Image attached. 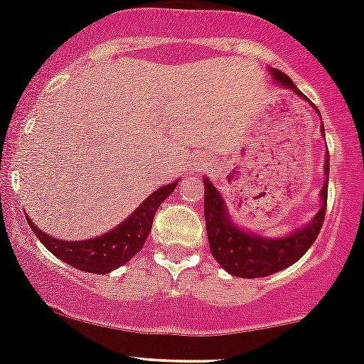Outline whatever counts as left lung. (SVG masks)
Returning <instances> with one entry per match:
<instances>
[{
	"instance_id": "left-lung-1",
	"label": "left lung",
	"mask_w": 364,
	"mask_h": 364,
	"mask_svg": "<svg viewBox=\"0 0 364 364\" xmlns=\"http://www.w3.org/2000/svg\"><path fill=\"white\" fill-rule=\"evenodd\" d=\"M270 72L277 82L287 85L297 96L309 101L284 72L277 70V68H270ZM309 105L316 109V106L311 101H309ZM321 132H323V125H321ZM328 168L330 156L326 154V181L321 187V201H323L321 210L318 211L308 227L301 228V230L294 232L284 239H264V237L247 234V232L237 228L228 220L222 196L215 189L213 183L204 178V220H206L208 242H210L211 255L222 264L223 270L240 277V279H258V277L273 275V273L284 270L299 258H303L304 252L316 240L325 222L326 196H328Z\"/></svg>"
}]
</instances>
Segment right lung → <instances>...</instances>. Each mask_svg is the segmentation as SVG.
I'll use <instances>...</instances> for the list:
<instances>
[{
  "label": "right lung",
  "instance_id": "obj_1",
  "mask_svg": "<svg viewBox=\"0 0 364 364\" xmlns=\"http://www.w3.org/2000/svg\"><path fill=\"white\" fill-rule=\"evenodd\" d=\"M177 183L178 182L168 183L154 191L124 223L96 239L58 240L41 232V228L36 227L31 218H27V222L36 237L44 244V247L56 258L72 264L77 270L105 275L125 264L141 251L153 227L154 213L160 204L173 193Z\"/></svg>",
  "mask_w": 364,
  "mask_h": 364
}]
</instances>
